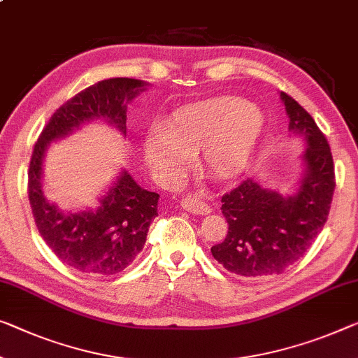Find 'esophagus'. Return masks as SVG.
Masks as SVG:
<instances>
[{
    "instance_id": "34e87169",
    "label": "esophagus",
    "mask_w": 358,
    "mask_h": 358,
    "mask_svg": "<svg viewBox=\"0 0 358 358\" xmlns=\"http://www.w3.org/2000/svg\"><path fill=\"white\" fill-rule=\"evenodd\" d=\"M181 207L191 213H196V215H207V213L212 212L210 206H207L206 202H202L199 197L196 196L183 197V199H181Z\"/></svg>"
}]
</instances>
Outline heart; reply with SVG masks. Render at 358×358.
I'll list each match as a JSON object with an SVG mask.
<instances>
[{
	"label": "heart",
	"instance_id": "1",
	"mask_svg": "<svg viewBox=\"0 0 358 358\" xmlns=\"http://www.w3.org/2000/svg\"><path fill=\"white\" fill-rule=\"evenodd\" d=\"M265 119L257 106L234 96H215L172 112L165 128L143 138V157L154 172L175 180L189 154L199 151V165L218 180L238 177L248 169L262 136Z\"/></svg>",
	"mask_w": 358,
	"mask_h": 358
}]
</instances>
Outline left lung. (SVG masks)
Masks as SVG:
<instances>
[{
  "mask_svg": "<svg viewBox=\"0 0 358 358\" xmlns=\"http://www.w3.org/2000/svg\"><path fill=\"white\" fill-rule=\"evenodd\" d=\"M280 98L289 131L306 145L301 178L289 194L248 178L223 196L222 213L228 222V234L210 249L218 264L246 278L280 275L307 252L327 223L336 186L327 138L297 101L282 92Z\"/></svg>",
  "mask_w": 358,
  "mask_h": 358,
  "instance_id": "obj_1",
  "label": "left lung"
}]
</instances>
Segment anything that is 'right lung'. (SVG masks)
I'll use <instances>...</instances> for the list:
<instances>
[{
    "label": "right lung",
    "instance_id": "1",
    "mask_svg": "<svg viewBox=\"0 0 358 358\" xmlns=\"http://www.w3.org/2000/svg\"><path fill=\"white\" fill-rule=\"evenodd\" d=\"M149 87L136 78H108L62 104L35 143L29 169V201L36 228L56 257L82 273L110 276L125 270L145 248L157 217L159 194L141 188L124 169L94 209L62 210L43 191L45 156L51 143L101 120L127 136V106Z\"/></svg>",
    "mask_w": 358,
    "mask_h": 358
}]
</instances>
